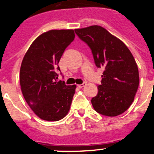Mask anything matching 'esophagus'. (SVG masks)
I'll return each instance as SVG.
<instances>
[{"instance_id":"esophagus-1","label":"esophagus","mask_w":154,"mask_h":154,"mask_svg":"<svg viewBox=\"0 0 154 154\" xmlns=\"http://www.w3.org/2000/svg\"><path fill=\"white\" fill-rule=\"evenodd\" d=\"M85 85H86V83H85V82H83L82 84H79V85H77V86H78L79 88H82V87L85 86Z\"/></svg>"}]
</instances>
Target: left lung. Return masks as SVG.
<instances>
[{"mask_svg":"<svg viewBox=\"0 0 154 154\" xmlns=\"http://www.w3.org/2000/svg\"><path fill=\"white\" fill-rule=\"evenodd\" d=\"M75 32L90 48L97 68L104 69L98 94L91 100L94 109L107 116L123 113L134 100L140 82L132 53L122 41L99 25Z\"/></svg>","mask_w":154,"mask_h":154,"instance_id":"8db88e82","label":"left lung"}]
</instances>
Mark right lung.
<instances>
[{
  "label": "right lung",
  "mask_w": 154,
  "mask_h": 154,
  "mask_svg": "<svg viewBox=\"0 0 154 154\" xmlns=\"http://www.w3.org/2000/svg\"><path fill=\"white\" fill-rule=\"evenodd\" d=\"M73 30H51L39 35L24 55L20 85L25 101L39 118L58 121L67 115L76 85L57 81L58 65L65 48L73 42Z\"/></svg>",
  "instance_id": "obj_1"
}]
</instances>
